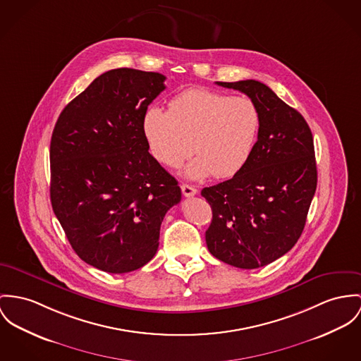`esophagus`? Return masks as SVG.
<instances>
[{"mask_svg":"<svg viewBox=\"0 0 361 361\" xmlns=\"http://www.w3.org/2000/svg\"><path fill=\"white\" fill-rule=\"evenodd\" d=\"M181 191H183V195L187 196V197L197 194V190L192 187V185H190V184H181Z\"/></svg>","mask_w":361,"mask_h":361,"instance_id":"esophagus-1","label":"esophagus"}]
</instances>
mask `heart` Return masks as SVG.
Segmentation results:
<instances>
[{
    "mask_svg": "<svg viewBox=\"0 0 361 361\" xmlns=\"http://www.w3.org/2000/svg\"><path fill=\"white\" fill-rule=\"evenodd\" d=\"M259 130V112L246 96L194 87L174 96L169 111L151 107L142 118V133L151 154L166 166L185 167L187 177L200 180L210 174L228 178L239 173L254 151Z\"/></svg>",
    "mask_w": 361,
    "mask_h": 361,
    "instance_id": "1",
    "label": "heart"
}]
</instances>
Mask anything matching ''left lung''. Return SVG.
Instances as JSON below:
<instances>
[{"mask_svg":"<svg viewBox=\"0 0 361 361\" xmlns=\"http://www.w3.org/2000/svg\"><path fill=\"white\" fill-rule=\"evenodd\" d=\"M217 85L249 96L259 130L246 166L202 190L213 212L206 245L222 262L255 269L293 249L304 231L317 185L313 137L304 116L265 83Z\"/></svg>","mask_w":361,"mask_h":361,"instance_id":"8db88e82","label":"left lung"}]
</instances>
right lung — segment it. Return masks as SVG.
Wrapping results in <instances>:
<instances>
[{
	"instance_id": "obj_1",
	"label": "right lung",
	"mask_w": 361,
	"mask_h": 361,
	"mask_svg": "<svg viewBox=\"0 0 361 361\" xmlns=\"http://www.w3.org/2000/svg\"><path fill=\"white\" fill-rule=\"evenodd\" d=\"M166 77L110 70L71 100L51 140V202L71 247L109 272L136 271L152 259L177 180L148 152L142 118Z\"/></svg>"
}]
</instances>
